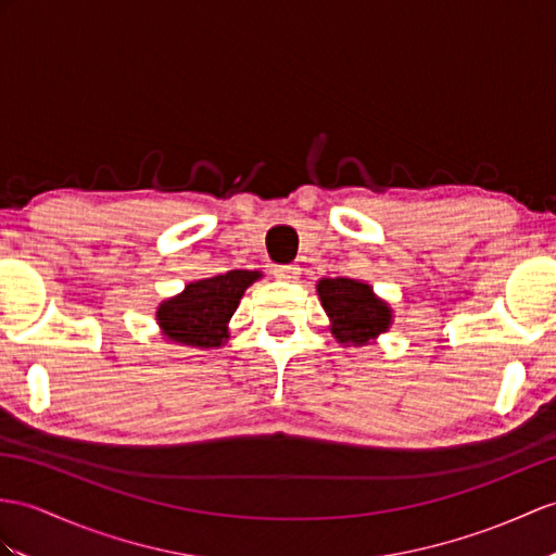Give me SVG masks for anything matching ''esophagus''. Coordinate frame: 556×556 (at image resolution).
Listing matches in <instances>:
<instances>
[{"label": "esophagus", "mask_w": 556, "mask_h": 556, "mask_svg": "<svg viewBox=\"0 0 556 556\" xmlns=\"http://www.w3.org/2000/svg\"><path fill=\"white\" fill-rule=\"evenodd\" d=\"M302 274V268L296 264H278L274 266V276L280 280H296Z\"/></svg>", "instance_id": "34e87169"}]
</instances>
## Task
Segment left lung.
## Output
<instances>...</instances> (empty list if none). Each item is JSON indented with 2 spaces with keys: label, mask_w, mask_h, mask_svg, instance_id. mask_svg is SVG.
<instances>
[{
  "label": "left lung",
  "mask_w": 556,
  "mask_h": 556,
  "mask_svg": "<svg viewBox=\"0 0 556 556\" xmlns=\"http://www.w3.org/2000/svg\"><path fill=\"white\" fill-rule=\"evenodd\" d=\"M320 304L332 323L334 340L363 346L377 340L391 325V306L372 292L368 282L354 278H320Z\"/></svg>",
  "instance_id": "8db88e82"
}]
</instances>
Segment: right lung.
Listing matches in <instances>:
<instances>
[{
    "instance_id": "right-lung-1",
    "label": "right lung",
    "mask_w": 556,
    "mask_h": 556,
    "mask_svg": "<svg viewBox=\"0 0 556 556\" xmlns=\"http://www.w3.org/2000/svg\"><path fill=\"white\" fill-rule=\"evenodd\" d=\"M262 278L260 270H228L224 276L188 282L181 294L157 306V325L165 340L216 349L228 340V320L236 314L240 296Z\"/></svg>"
}]
</instances>
